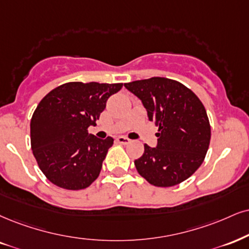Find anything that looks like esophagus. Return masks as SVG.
<instances>
[{
    "mask_svg": "<svg viewBox=\"0 0 249 249\" xmlns=\"http://www.w3.org/2000/svg\"><path fill=\"white\" fill-rule=\"evenodd\" d=\"M116 141H118V143H120V144H129L131 141L128 139V137H124V136H120V137H118V139H116Z\"/></svg>",
    "mask_w": 249,
    "mask_h": 249,
    "instance_id": "esophagus-1",
    "label": "esophagus"
}]
</instances>
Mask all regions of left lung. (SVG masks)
I'll list each match as a JSON object with an SVG mask.
<instances>
[{
    "instance_id": "1",
    "label": "left lung",
    "mask_w": 249,
    "mask_h": 249,
    "mask_svg": "<svg viewBox=\"0 0 249 249\" xmlns=\"http://www.w3.org/2000/svg\"><path fill=\"white\" fill-rule=\"evenodd\" d=\"M124 88L142 100L150 121L158 125L157 148L144 144L135 160L141 177L156 187L179 185L195 173L209 149L211 128L202 101L180 82L151 77Z\"/></svg>"
}]
</instances>
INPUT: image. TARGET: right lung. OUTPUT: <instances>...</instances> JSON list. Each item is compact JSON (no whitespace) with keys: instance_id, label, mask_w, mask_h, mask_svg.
Masks as SVG:
<instances>
[{"instance_id":"right-lung-1","label":"right lung","mask_w":249,"mask_h":249,"mask_svg":"<svg viewBox=\"0 0 249 249\" xmlns=\"http://www.w3.org/2000/svg\"><path fill=\"white\" fill-rule=\"evenodd\" d=\"M122 83L69 82L38 104L31 119V148L45 177L60 188L85 189L99 176L114 140L88 133Z\"/></svg>"}]
</instances>
